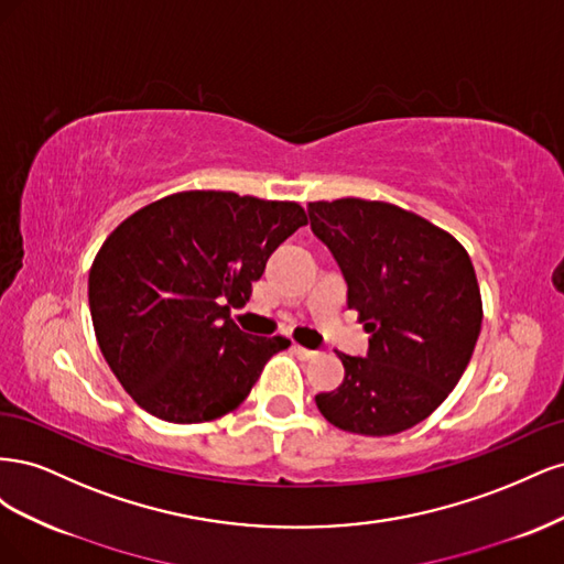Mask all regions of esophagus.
<instances>
[{
  "instance_id": "34e87169",
  "label": "esophagus",
  "mask_w": 564,
  "mask_h": 564,
  "mask_svg": "<svg viewBox=\"0 0 564 564\" xmlns=\"http://www.w3.org/2000/svg\"><path fill=\"white\" fill-rule=\"evenodd\" d=\"M294 352L301 357V360H313V357H317V350H308L303 346H294Z\"/></svg>"
}]
</instances>
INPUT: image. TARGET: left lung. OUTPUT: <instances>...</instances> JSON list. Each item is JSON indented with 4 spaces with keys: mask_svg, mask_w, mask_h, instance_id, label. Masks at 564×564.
Instances as JSON below:
<instances>
[{
    "mask_svg": "<svg viewBox=\"0 0 564 564\" xmlns=\"http://www.w3.org/2000/svg\"><path fill=\"white\" fill-rule=\"evenodd\" d=\"M308 216L369 334L367 357L338 352L346 379L315 395L317 409L357 435L412 429L447 400L480 336L470 256L449 232L388 202H311Z\"/></svg>",
    "mask_w": 564,
    "mask_h": 564,
    "instance_id": "1",
    "label": "left lung"
}]
</instances>
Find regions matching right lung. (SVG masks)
Segmentation results:
<instances>
[{
    "instance_id": "right-lung-1",
    "label": "right lung",
    "mask_w": 564,
    "mask_h": 564,
    "mask_svg": "<svg viewBox=\"0 0 564 564\" xmlns=\"http://www.w3.org/2000/svg\"><path fill=\"white\" fill-rule=\"evenodd\" d=\"M305 224L296 202L191 191L115 228L89 272V308L100 352L135 404L169 423H202L249 395L289 340L245 334L230 308Z\"/></svg>"
}]
</instances>
